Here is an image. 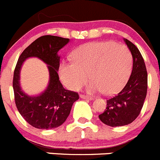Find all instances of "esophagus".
I'll return each instance as SVG.
<instances>
[{
	"label": "esophagus",
	"instance_id": "obj_1",
	"mask_svg": "<svg viewBox=\"0 0 160 160\" xmlns=\"http://www.w3.org/2000/svg\"><path fill=\"white\" fill-rule=\"evenodd\" d=\"M80 97L83 99H89V100H92V98L90 96H88V95H80Z\"/></svg>",
	"mask_w": 160,
	"mask_h": 160
}]
</instances>
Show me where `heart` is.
I'll return each mask as SVG.
<instances>
[{
    "instance_id": "1",
    "label": "heart",
    "mask_w": 160,
    "mask_h": 160,
    "mask_svg": "<svg viewBox=\"0 0 160 160\" xmlns=\"http://www.w3.org/2000/svg\"><path fill=\"white\" fill-rule=\"evenodd\" d=\"M72 61L60 65L59 77L65 87L77 91L89 78V93L103 92L107 95H114L123 88L132 64L129 49L113 42L86 43L73 52Z\"/></svg>"
}]
</instances>
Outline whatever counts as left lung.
I'll use <instances>...</instances> for the list:
<instances>
[{
	"instance_id": "8db88e82",
	"label": "left lung",
	"mask_w": 160,
	"mask_h": 160,
	"mask_svg": "<svg viewBox=\"0 0 160 160\" xmlns=\"http://www.w3.org/2000/svg\"><path fill=\"white\" fill-rule=\"evenodd\" d=\"M132 56V70L125 87L107 100V108L98 118L105 125L115 127L132 123L141 113L147 95L148 73L141 52L124 38Z\"/></svg>"
}]
</instances>
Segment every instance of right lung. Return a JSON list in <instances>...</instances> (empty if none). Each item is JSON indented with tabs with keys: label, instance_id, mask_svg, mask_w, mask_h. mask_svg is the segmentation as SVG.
<instances>
[{
	"label": "right lung",
	"instance_id": "right-lung-1",
	"mask_svg": "<svg viewBox=\"0 0 160 160\" xmlns=\"http://www.w3.org/2000/svg\"><path fill=\"white\" fill-rule=\"evenodd\" d=\"M69 38L44 35L37 38L23 51L18 59L13 76L15 102L19 114L33 127L51 129L62 125L71 111L73 102L79 99L78 93L66 90L59 80L58 51ZM29 57H38L48 65L50 80L48 88L38 96H28L20 87V69Z\"/></svg>",
	"mask_w": 160,
	"mask_h": 160
}]
</instances>
